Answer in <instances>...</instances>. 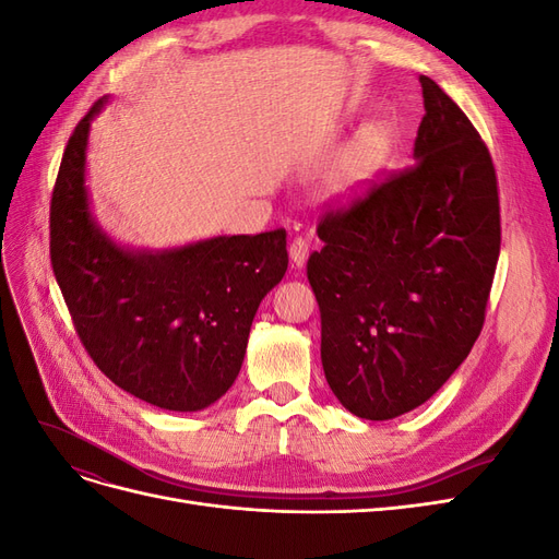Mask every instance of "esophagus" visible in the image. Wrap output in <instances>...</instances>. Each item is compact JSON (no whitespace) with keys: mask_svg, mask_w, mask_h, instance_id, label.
<instances>
[{"mask_svg":"<svg viewBox=\"0 0 559 559\" xmlns=\"http://www.w3.org/2000/svg\"><path fill=\"white\" fill-rule=\"evenodd\" d=\"M289 257H292V263L296 267H302L310 257V242L306 238H294L292 247H289Z\"/></svg>","mask_w":559,"mask_h":559,"instance_id":"esophagus-1","label":"esophagus"}]
</instances>
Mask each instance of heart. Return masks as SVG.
Returning a JSON list of instances; mask_svg holds the SVG:
<instances>
[{
    "instance_id": "heart-1",
    "label": "heart",
    "mask_w": 559,
    "mask_h": 559,
    "mask_svg": "<svg viewBox=\"0 0 559 559\" xmlns=\"http://www.w3.org/2000/svg\"><path fill=\"white\" fill-rule=\"evenodd\" d=\"M389 140L382 128H366L337 160L331 175V193L335 198L357 195L373 179L386 158Z\"/></svg>"
}]
</instances>
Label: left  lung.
Masks as SVG:
<instances>
[{
  "instance_id": "1",
  "label": "left lung",
  "mask_w": 559,
  "mask_h": 559,
  "mask_svg": "<svg viewBox=\"0 0 559 559\" xmlns=\"http://www.w3.org/2000/svg\"><path fill=\"white\" fill-rule=\"evenodd\" d=\"M419 83L417 163L321 214L324 247L308 259L326 382L364 419L417 408L460 368L483 331L499 261L489 148L436 81Z\"/></svg>"
}]
</instances>
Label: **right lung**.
<instances>
[{
    "label": "right lung",
    "mask_w": 559,
    "mask_h": 559,
    "mask_svg": "<svg viewBox=\"0 0 559 559\" xmlns=\"http://www.w3.org/2000/svg\"><path fill=\"white\" fill-rule=\"evenodd\" d=\"M97 99L50 195V265L81 345L123 389L165 411L222 399L240 373L259 302L289 265L286 230L222 235L160 253L114 245L93 222L86 144Z\"/></svg>",
    "instance_id": "add662e5"
}]
</instances>
